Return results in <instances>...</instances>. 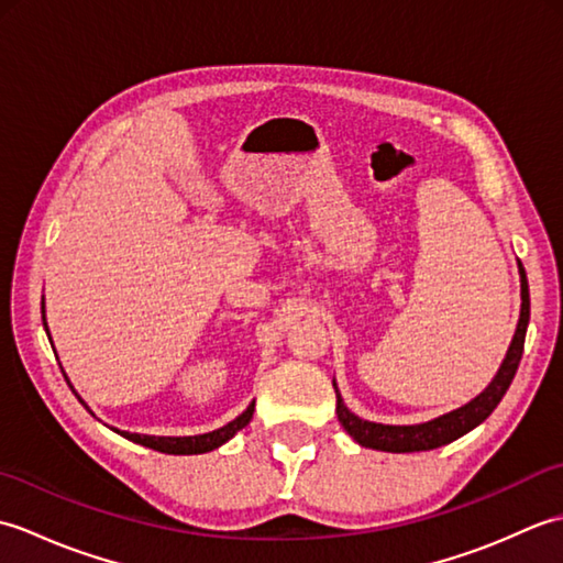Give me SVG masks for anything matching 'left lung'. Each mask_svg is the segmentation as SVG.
I'll use <instances>...</instances> for the list:
<instances>
[{
	"label": "left lung",
	"instance_id": "1",
	"mask_svg": "<svg viewBox=\"0 0 563 563\" xmlns=\"http://www.w3.org/2000/svg\"><path fill=\"white\" fill-rule=\"evenodd\" d=\"M518 273H520V319L516 336H512L508 353L500 363L498 373L494 379L488 382V387L476 394L472 401H466L460 409L450 413H442L433 421L426 423H413V426H389V423H375L365 421V418L355 416L349 406L343 404L341 391L336 387V379H333V389H336V416L341 426L345 428L357 445L369 448V450H382V452H421V450H435L448 445V442L457 440L470 433L479 423H484L488 416L494 413L496 406L504 399L508 391L512 377L518 373L520 357H522V345H525V333H528L530 324V288H528V275H525L522 263L518 261Z\"/></svg>",
	"mask_w": 563,
	"mask_h": 563
}]
</instances>
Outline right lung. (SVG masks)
<instances>
[{"label":"right lung","mask_w":563,"mask_h":563,"mask_svg":"<svg viewBox=\"0 0 563 563\" xmlns=\"http://www.w3.org/2000/svg\"><path fill=\"white\" fill-rule=\"evenodd\" d=\"M43 327H45V331H47L45 300H43ZM47 336H51V331H47ZM63 375H65V373H63ZM65 379H67V385L71 387V382H69L67 375H65ZM71 391H75V387H71ZM75 394H77V391H75ZM77 399L81 401L84 409L89 411L87 401H84V399L79 397V394H77ZM254 406H256V401H251V404L246 406V411L239 413V416L234 418V421H230V423L218 428V430H210V433H202V435L174 438V435H142V433H128V430H118V428H111V430H113V433H118V435H123V438H128V440L137 442V445H145V448L157 450V452H166V454H202V452L218 450L220 445H224L227 440H232V438L239 433V430L246 428L251 418H254Z\"/></svg>","instance_id":"obj_1"}]
</instances>
